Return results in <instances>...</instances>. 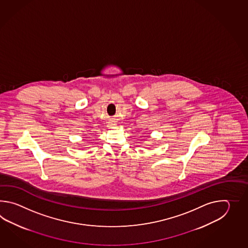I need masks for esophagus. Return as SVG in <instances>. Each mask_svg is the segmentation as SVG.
Instances as JSON below:
<instances>
[{
    "instance_id": "1",
    "label": "esophagus",
    "mask_w": 248,
    "mask_h": 248,
    "mask_svg": "<svg viewBox=\"0 0 248 248\" xmlns=\"http://www.w3.org/2000/svg\"><path fill=\"white\" fill-rule=\"evenodd\" d=\"M114 125H115V124H112V123H110V124H109V126H114Z\"/></svg>"
}]
</instances>
